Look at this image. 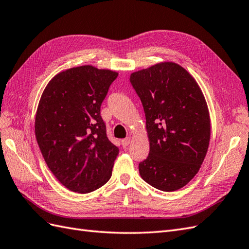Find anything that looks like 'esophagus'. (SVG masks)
Returning <instances> with one entry per match:
<instances>
[{"mask_svg": "<svg viewBox=\"0 0 249 249\" xmlns=\"http://www.w3.org/2000/svg\"><path fill=\"white\" fill-rule=\"evenodd\" d=\"M130 143V138H126L124 140H122V146L123 147H126V146H128Z\"/></svg>", "mask_w": 249, "mask_h": 249, "instance_id": "1", "label": "esophagus"}]
</instances>
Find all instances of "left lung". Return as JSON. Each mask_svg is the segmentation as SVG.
I'll return each instance as SVG.
<instances>
[{"mask_svg": "<svg viewBox=\"0 0 249 249\" xmlns=\"http://www.w3.org/2000/svg\"><path fill=\"white\" fill-rule=\"evenodd\" d=\"M129 80L142 102L149 139L140 175L157 189H180L197 174L209 145V111L201 88L173 62L139 70Z\"/></svg>", "mask_w": 249, "mask_h": 249, "instance_id": "obj_1", "label": "left lung"}]
</instances>
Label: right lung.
<instances>
[{
  "instance_id": "right-lung-1",
  "label": "right lung",
  "mask_w": 249,
  "mask_h": 249,
  "mask_svg": "<svg viewBox=\"0 0 249 249\" xmlns=\"http://www.w3.org/2000/svg\"><path fill=\"white\" fill-rule=\"evenodd\" d=\"M118 72L91 65L54 75L44 89L35 131L44 160L62 185L88 194L110 179L119 148L106 135L101 105Z\"/></svg>"
}]
</instances>
